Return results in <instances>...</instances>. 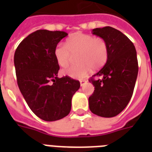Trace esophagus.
Segmentation results:
<instances>
[{
    "mask_svg": "<svg viewBox=\"0 0 152 152\" xmlns=\"http://www.w3.org/2000/svg\"><path fill=\"white\" fill-rule=\"evenodd\" d=\"M86 82H87V80H80V86H81V87H82V86L84 85V84H85Z\"/></svg>",
    "mask_w": 152,
    "mask_h": 152,
    "instance_id": "esophagus-1",
    "label": "esophagus"
}]
</instances>
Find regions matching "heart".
<instances>
[{
  "instance_id": "obj_1",
  "label": "heart",
  "mask_w": 152,
  "mask_h": 152,
  "mask_svg": "<svg viewBox=\"0 0 152 152\" xmlns=\"http://www.w3.org/2000/svg\"><path fill=\"white\" fill-rule=\"evenodd\" d=\"M76 56V62L64 74L75 79H83L91 72L98 70L106 64L109 56V49L105 39L91 34L77 33L70 36L66 45L58 43L54 49L56 61L61 68H66L72 61V56Z\"/></svg>"
}]
</instances>
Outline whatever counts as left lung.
<instances>
[{"label": "left lung", "instance_id": "obj_1", "mask_svg": "<svg viewBox=\"0 0 152 152\" xmlns=\"http://www.w3.org/2000/svg\"><path fill=\"white\" fill-rule=\"evenodd\" d=\"M92 33L105 39L109 56L105 65L89 79L94 86L89 108L99 116L113 117L126 108L133 94L139 72L136 50L126 35L110 26Z\"/></svg>", "mask_w": 152, "mask_h": 152}]
</instances>
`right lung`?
Instances as JSON below:
<instances>
[{"mask_svg": "<svg viewBox=\"0 0 152 152\" xmlns=\"http://www.w3.org/2000/svg\"><path fill=\"white\" fill-rule=\"evenodd\" d=\"M68 33L39 29L19 44L14 54L17 84L30 110L45 121L68 116L80 82L68 76L58 78L54 56L57 44Z\"/></svg>", "mask_w": 152, "mask_h": 152, "instance_id": "obj_1", "label": "right lung"}]
</instances>
